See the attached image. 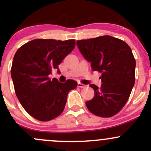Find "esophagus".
<instances>
[{
    "label": "esophagus",
    "instance_id": "esophagus-1",
    "mask_svg": "<svg viewBox=\"0 0 151 151\" xmlns=\"http://www.w3.org/2000/svg\"><path fill=\"white\" fill-rule=\"evenodd\" d=\"M77 86L79 87V88H84L86 87V85L83 84V83H78V84H77Z\"/></svg>",
    "mask_w": 151,
    "mask_h": 151
}]
</instances>
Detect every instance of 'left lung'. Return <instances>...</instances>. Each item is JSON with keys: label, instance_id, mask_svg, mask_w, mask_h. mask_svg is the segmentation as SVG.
I'll use <instances>...</instances> for the list:
<instances>
[{"label": "left lung", "instance_id": "8db88e82", "mask_svg": "<svg viewBox=\"0 0 151 151\" xmlns=\"http://www.w3.org/2000/svg\"><path fill=\"white\" fill-rule=\"evenodd\" d=\"M77 46L93 71L101 73V87L90 85L94 97L85 102L88 110L102 118L113 116L127 102L134 85L136 61L130 47L110 36L77 41Z\"/></svg>", "mask_w": 151, "mask_h": 151}]
</instances>
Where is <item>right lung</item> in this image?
<instances>
[{
    "label": "right lung",
    "instance_id": "add662e5",
    "mask_svg": "<svg viewBox=\"0 0 151 151\" xmlns=\"http://www.w3.org/2000/svg\"><path fill=\"white\" fill-rule=\"evenodd\" d=\"M75 47V40L34 39L15 53L11 76L17 97L28 114L40 121H48L63 111L67 96L77 83H65L49 78L53 71L60 73L58 65Z\"/></svg>",
    "mask_w": 151,
    "mask_h": 151
}]
</instances>
